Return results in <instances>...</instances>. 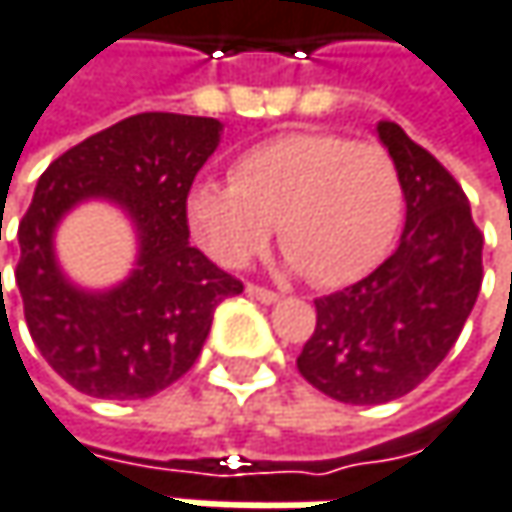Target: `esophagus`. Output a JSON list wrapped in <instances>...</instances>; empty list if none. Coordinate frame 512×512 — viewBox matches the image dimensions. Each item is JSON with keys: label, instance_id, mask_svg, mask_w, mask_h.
<instances>
[{"label": "esophagus", "instance_id": "esophagus-1", "mask_svg": "<svg viewBox=\"0 0 512 512\" xmlns=\"http://www.w3.org/2000/svg\"><path fill=\"white\" fill-rule=\"evenodd\" d=\"M247 294H250L253 300L265 303V306H271V303H277V300H280V294H277V291H271V288H262V286H247Z\"/></svg>", "mask_w": 512, "mask_h": 512}]
</instances>
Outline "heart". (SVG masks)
<instances>
[{
  "instance_id": "heart-1",
  "label": "heart",
  "mask_w": 512,
  "mask_h": 512,
  "mask_svg": "<svg viewBox=\"0 0 512 512\" xmlns=\"http://www.w3.org/2000/svg\"><path fill=\"white\" fill-rule=\"evenodd\" d=\"M404 212L392 156L327 132H291L250 147L229 185L200 182L188 215L203 250L224 268L259 256L274 226L288 265L318 288L368 277L389 253Z\"/></svg>"
}]
</instances>
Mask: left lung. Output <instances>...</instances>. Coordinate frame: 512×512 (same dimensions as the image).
Wrapping results in <instances>:
<instances>
[{
	"instance_id": "1",
	"label": "left lung",
	"mask_w": 512,
	"mask_h": 512,
	"mask_svg": "<svg viewBox=\"0 0 512 512\" xmlns=\"http://www.w3.org/2000/svg\"><path fill=\"white\" fill-rule=\"evenodd\" d=\"M377 138L398 167L407 221L398 250L365 280L315 300L297 371L342 404H386L454 348L483 280V235L457 179L392 120Z\"/></svg>"
}]
</instances>
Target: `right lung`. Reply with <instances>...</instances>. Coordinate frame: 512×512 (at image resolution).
Returning a JSON list of instances; mask_svg holds the SVG:
<instances>
[{
	"label": "right lung",
	"mask_w": 512,
	"mask_h": 512,
	"mask_svg": "<svg viewBox=\"0 0 512 512\" xmlns=\"http://www.w3.org/2000/svg\"><path fill=\"white\" fill-rule=\"evenodd\" d=\"M221 132L215 117L135 114L37 179L14 277L37 351L73 389L108 401L167 389L197 362L218 303L241 294L235 277L188 244L185 200ZM94 199L117 205L139 241L133 271L108 289L76 287L54 253L60 221Z\"/></svg>",
	"instance_id": "right-lung-1"
}]
</instances>
